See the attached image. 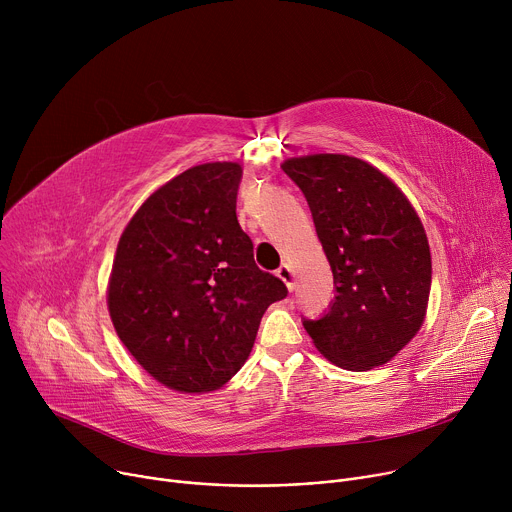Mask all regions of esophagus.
Segmentation results:
<instances>
[{
    "label": "esophagus",
    "instance_id": "34e87169",
    "mask_svg": "<svg viewBox=\"0 0 512 512\" xmlns=\"http://www.w3.org/2000/svg\"><path fill=\"white\" fill-rule=\"evenodd\" d=\"M275 275H277V277L287 285V289H289V291H294V285H296V283H294V271H291V267H289V265H285V263H283V265L275 271Z\"/></svg>",
    "mask_w": 512,
    "mask_h": 512
}]
</instances>
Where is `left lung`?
Masks as SVG:
<instances>
[{
    "label": "left lung",
    "mask_w": 512,
    "mask_h": 512,
    "mask_svg": "<svg viewBox=\"0 0 512 512\" xmlns=\"http://www.w3.org/2000/svg\"><path fill=\"white\" fill-rule=\"evenodd\" d=\"M308 200L336 294L318 320L302 318L316 348L346 371L391 360L421 328L431 287L423 225L377 168L342 154L283 162Z\"/></svg>",
    "instance_id": "left-lung-1"
}]
</instances>
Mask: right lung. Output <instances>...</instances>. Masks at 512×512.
<instances>
[{"label":"right lung","mask_w":512,"mask_h":512,"mask_svg":"<svg viewBox=\"0 0 512 512\" xmlns=\"http://www.w3.org/2000/svg\"><path fill=\"white\" fill-rule=\"evenodd\" d=\"M241 178L233 162L182 172L141 204L117 245L107 298L117 336L176 391L237 375L265 310L287 296L237 221Z\"/></svg>","instance_id":"1"}]
</instances>
